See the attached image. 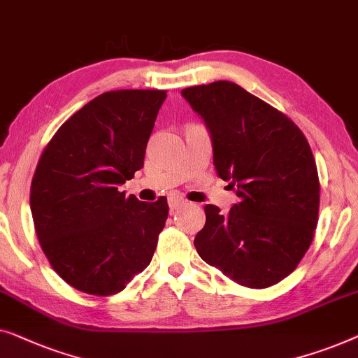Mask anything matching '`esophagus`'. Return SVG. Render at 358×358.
Returning a JSON list of instances; mask_svg holds the SVG:
<instances>
[{"instance_id": "1", "label": "esophagus", "mask_w": 358, "mask_h": 358, "mask_svg": "<svg viewBox=\"0 0 358 358\" xmlns=\"http://www.w3.org/2000/svg\"><path fill=\"white\" fill-rule=\"evenodd\" d=\"M186 204V199L183 198V196L178 194V193H172L169 196V206L170 209H178L181 208V206Z\"/></svg>"}]
</instances>
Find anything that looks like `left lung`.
Segmentation results:
<instances>
[{"mask_svg":"<svg viewBox=\"0 0 358 358\" xmlns=\"http://www.w3.org/2000/svg\"><path fill=\"white\" fill-rule=\"evenodd\" d=\"M210 131L214 165L240 201L208 204L198 255L236 284L268 289L303 258L315 236L320 178L308 141L292 120L230 80L181 90Z\"/></svg>","mask_w":358,"mask_h":358,"instance_id":"left-lung-1","label":"left lung"}]
</instances>
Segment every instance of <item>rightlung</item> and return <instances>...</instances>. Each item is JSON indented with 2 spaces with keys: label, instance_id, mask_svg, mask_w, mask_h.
Here are the masks:
<instances>
[{
  "label": "right lung",
  "instance_id": "1",
  "mask_svg": "<svg viewBox=\"0 0 358 358\" xmlns=\"http://www.w3.org/2000/svg\"><path fill=\"white\" fill-rule=\"evenodd\" d=\"M167 90L100 94L45 145L30 185L35 234L59 278L84 294L122 292L152 259L169 217L165 196L143 203L118 186L144 167Z\"/></svg>",
  "mask_w": 358,
  "mask_h": 358
}]
</instances>
